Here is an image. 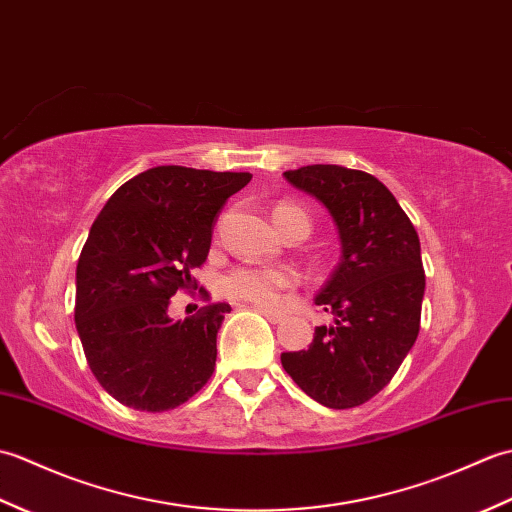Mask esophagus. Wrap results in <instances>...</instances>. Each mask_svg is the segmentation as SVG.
<instances>
[{
  "instance_id": "34e87169",
  "label": "esophagus",
  "mask_w": 512,
  "mask_h": 512,
  "mask_svg": "<svg viewBox=\"0 0 512 512\" xmlns=\"http://www.w3.org/2000/svg\"><path fill=\"white\" fill-rule=\"evenodd\" d=\"M257 312H259V314H264V317H266L270 323H281V321H284V314H279V312L264 310V308H257Z\"/></svg>"
}]
</instances>
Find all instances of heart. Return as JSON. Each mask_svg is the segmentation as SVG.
Returning <instances> with one entry per match:
<instances>
[{
	"label": "heart",
	"mask_w": 512,
	"mask_h": 512,
	"mask_svg": "<svg viewBox=\"0 0 512 512\" xmlns=\"http://www.w3.org/2000/svg\"><path fill=\"white\" fill-rule=\"evenodd\" d=\"M284 213H306L297 204L281 202L273 217ZM308 215V213H306ZM297 286V273L290 268H270V266H237L222 279V290L226 297L237 301H248L257 308L275 310L284 301L286 290Z\"/></svg>",
	"instance_id": "b5f03b06"
}]
</instances>
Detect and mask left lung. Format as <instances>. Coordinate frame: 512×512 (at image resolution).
I'll list each match as a JSON object with an SVG mask.
<instances>
[{
    "instance_id": "obj_1",
    "label": "left lung",
    "mask_w": 512,
    "mask_h": 512,
    "mask_svg": "<svg viewBox=\"0 0 512 512\" xmlns=\"http://www.w3.org/2000/svg\"><path fill=\"white\" fill-rule=\"evenodd\" d=\"M284 178L328 209L341 262L314 297L334 323L314 328L308 350L281 354V365L323 407H358L394 378L418 339L420 239L391 191L365 171L308 165Z\"/></svg>"
}]
</instances>
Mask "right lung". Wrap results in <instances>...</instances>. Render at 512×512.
<instances>
[{"label": "right lung", "instance_id": "right-lung-1", "mask_svg": "<svg viewBox=\"0 0 512 512\" xmlns=\"http://www.w3.org/2000/svg\"><path fill=\"white\" fill-rule=\"evenodd\" d=\"M250 178L154 167L118 187L94 220L76 266L74 321L92 374L125 407L176 409L211 378L231 306L173 321L169 299L198 286L191 273L206 262L217 213Z\"/></svg>", "mask_w": 512, "mask_h": 512}]
</instances>
